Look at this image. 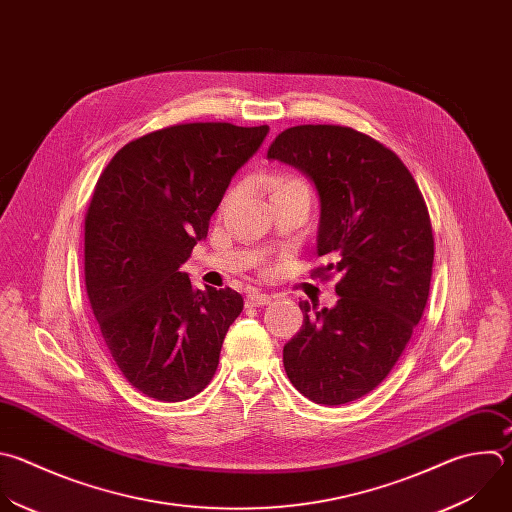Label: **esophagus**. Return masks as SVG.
<instances>
[{
  "instance_id": "1",
  "label": "esophagus",
  "mask_w": 512,
  "mask_h": 512,
  "mask_svg": "<svg viewBox=\"0 0 512 512\" xmlns=\"http://www.w3.org/2000/svg\"><path fill=\"white\" fill-rule=\"evenodd\" d=\"M271 301V297L267 293H261V291H251L245 299V303L249 307H261V305H267Z\"/></svg>"
}]
</instances>
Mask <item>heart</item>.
Wrapping results in <instances>:
<instances>
[{"label": "heart", "mask_w": 512, "mask_h": 512, "mask_svg": "<svg viewBox=\"0 0 512 512\" xmlns=\"http://www.w3.org/2000/svg\"><path fill=\"white\" fill-rule=\"evenodd\" d=\"M269 189H271V197H273V195H281V193H291V191H301V193L311 195L307 183L301 181V179H297V177H291V175H273V177L269 179ZM233 197H235V189H231V191L225 195V203H229Z\"/></svg>", "instance_id": "heart-1"}]
</instances>
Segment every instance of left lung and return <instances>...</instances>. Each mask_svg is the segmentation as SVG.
I'll return each instance as SVG.
<instances>
[{
    "label": "left lung",
    "instance_id": "obj_1",
    "mask_svg": "<svg viewBox=\"0 0 512 512\" xmlns=\"http://www.w3.org/2000/svg\"><path fill=\"white\" fill-rule=\"evenodd\" d=\"M267 158L313 181L317 255L329 259L313 273L342 277L331 309L299 301L303 325L283 348L287 378L315 404L354 402L386 380L422 319L434 263L428 207L398 154L348 126L287 128Z\"/></svg>",
    "mask_w": 512,
    "mask_h": 512
}]
</instances>
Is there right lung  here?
Returning <instances> with one entry per match:
<instances>
[{
    "label": "right lung",
    "instance_id": "right-lung-1",
    "mask_svg": "<svg viewBox=\"0 0 512 512\" xmlns=\"http://www.w3.org/2000/svg\"><path fill=\"white\" fill-rule=\"evenodd\" d=\"M267 132V124L166 126L124 144L96 183L84 221L86 291L112 360L148 398L189 400L217 372L243 297L231 287L195 289L179 269Z\"/></svg>",
    "mask_w": 512,
    "mask_h": 512
}]
</instances>
